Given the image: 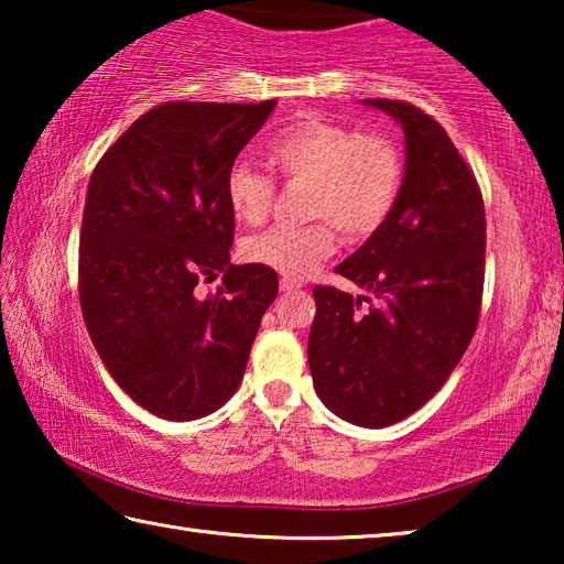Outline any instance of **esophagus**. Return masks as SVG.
I'll return each instance as SVG.
<instances>
[{
	"label": "esophagus",
	"instance_id": "1",
	"mask_svg": "<svg viewBox=\"0 0 564 564\" xmlns=\"http://www.w3.org/2000/svg\"><path fill=\"white\" fill-rule=\"evenodd\" d=\"M299 289H303V283L293 281V279H281V291L283 293H291V291H299Z\"/></svg>",
	"mask_w": 564,
	"mask_h": 564
}]
</instances>
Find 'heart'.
Masks as SVG:
<instances>
[{
	"label": "heart",
	"mask_w": 564,
	"mask_h": 564,
	"mask_svg": "<svg viewBox=\"0 0 564 564\" xmlns=\"http://www.w3.org/2000/svg\"><path fill=\"white\" fill-rule=\"evenodd\" d=\"M271 169L285 181H308L305 214L326 218L308 226H273L243 241V256L285 279H305L336 251V231L348 241L373 236L388 221L403 188V156L393 141L346 123L303 117L265 149ZM226 202L243 224H261L273 204V181L236 164L226 174Z\"/></svg>",
	"instance_id": "1"
}]
</instances>
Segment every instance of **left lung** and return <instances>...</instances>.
<instances>
[{
    "label": "left lung",
    "mask_w": 564,
    "mask_h": 564,
    "mask_svg": "<svg viewBox=\"0 0 564 564\" xmlns=\"http://www.w3.org/2000/svg\"><path fill=\"white\" fill-rule=\"evenodd\" d=\"M405 133V176L388 221L338 265L368 295L316 285L313 388L330 413L386 427L423 408L475 336L485 281V206L445 129L408 101L362 99Z\"/></svg>",
    "instance_id": "obj_1"
}]
</instances>
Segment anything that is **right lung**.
Listing matches in <instances>:
<instances>
[{
  "mask_svg": "<svg viewBox=\"0 0 564 564\" xmlns=\"http://www.w3.org/2000/svg\"><path fill=\"white\" fill-rule=\"evenodd\" d=\"M275 109L171 101L94 169L79 238V301L94 348L131 400L164 420L212 415L241 386L279 293L265 265L231 263L226 174ZM223 275L208 300L198 280Z\"/></svg>",
  "mask_w": 564,
  "mask_h": 564,
  "instance_id": "obj_1",
  "label": "right lung"
}]
</instances>
